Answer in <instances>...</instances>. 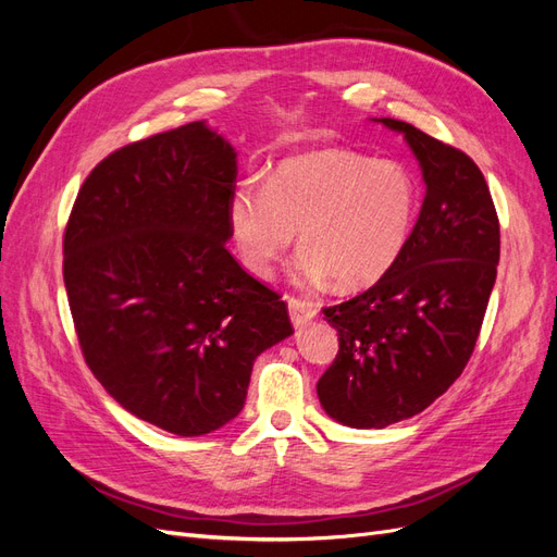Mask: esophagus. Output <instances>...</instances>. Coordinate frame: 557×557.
I'll use <instances>...</instances> for the list:
<instances>
[{
    "label": "esophagus",
    "mask_w": 557,
    "mask_h": 557,
    "mask_svg": "<svg viewBox=\"0 0 557 557\" xmlns=\"http://www.w3.org/2000/svg\"><path fill=\"white\" fill-rule=\"evenodd\" d=\"M285 301H288V309H290V320H293V325H295V327L307 325L309 320H313V318H315V313H318V309H315L313 301L299 299V297H293V295L285 297Z\"/></svg>",
    "instance_id": "1"
}]
</instances>
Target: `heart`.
<instances>
[{
  "label": "heart",
  "mask_w": 557,
  "mask_h": 557,
  "mask_svg": "<svg viewBox=\"0 0 557 557\" xmlns=\"http://www.w3.org/2000/svg\"><path fill=\"white\" fill-rule=\"evenodd\" d=\"M418 207L411 174L352 150L285 160L264 183L244 181L227 205L230 232L248 272L272 274L299 232L297 281L358 290L376 283L407 244Z\"/></svg>",
  "instance_id": "heart-1"
}]
</instances>
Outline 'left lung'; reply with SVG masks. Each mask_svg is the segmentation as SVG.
<instances>
[{
    "instance_id": "obj_1",
    "label": "left lung",
    "mask_w": 557,
    "mask_h": 557,
    "mask_svg": "<svg viewBox=\"0 0 557 557\" xmlns=\"http://www.w3.org/2000/svg\"><path fill=\"white\" fill-rule=\"evenodd\" d=\"M379 123L404 134L428 190L395 264L362 295L323 309L339 352L318 399L358 430L420 413L462 374L499 262L497 211L476 162L409 123Z\"/></svg>"
}]
</instances>
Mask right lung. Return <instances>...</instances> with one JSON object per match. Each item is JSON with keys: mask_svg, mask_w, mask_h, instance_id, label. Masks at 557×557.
Instances as JSON below:
<instances>
[{"mask_svg": "<svg viewBox=\"0 0 557 557\" xmlns=\"http://www.w3.org/2000/svg\"><path fill=\"white\" fill-rule=\"evenodd\" d=\"M237 153L207 123L113 150L64 230V288L104 391L150 425L209 434L244 409L252 362L293 334L278 293L227 250Z\"/></svg>", "mask_w": 557, "mask_h": 557, "instance_id": "obj_1", "label": "right lung"}]
</instances>
